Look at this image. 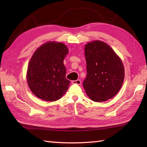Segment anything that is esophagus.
<instances>
[{"label": "esophagus", "mask_w": 147, "mask_h": 147, "mask_svg": "<svg viewBox=\"0 0 147 147\" xmlns=\"http://www.w3.org/2000/svg\"><path fill=\"white\" fill-rule=\"evenodd\" d=\"M72 83L73 84H76V85H80L82 84V81L80 80H74L72 82Z\"/></svg>", "instance_id": "obj_1"}]
</instances>
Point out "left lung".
I'll use <instances>...</instances> for the list:
<instances>
[{
  "mask_svg": "<svg viewBox=\"0 0 147 147\" xmlns=\"http://www.w3.org/2000/svg\"><path fill=\"white\" fill-rule=\"evenodd\" d=\"M87 74L83 86L94 102L107 100L117 94L124 78L121 59L110 46L99 40L85 45Z\"/></svg>",
  "mask_w": 147,
  "mask_h": 147,
  "instance_id": "8db88e82",
  "label": "left lung"
}]
</instances>
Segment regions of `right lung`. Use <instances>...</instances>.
<instances>
[{
  "label": "right lung",
  "instance_id": "add662e5",
  "mask_svg": "<svg viewBox=\"0 0 147 147\" xmlns=\"http://www.w3.org/2000/svg\"><path fill=\"white\" fill-rule=\"evenodd\" d=\"M64 43L50 42L34 52L27 70L31 91L45 101H56L66 92L70 81L65 78L64 59L68 54Z\"/></svg>",
  "mask_w": 147,
  "mask_h": 147
}]
</instances>
